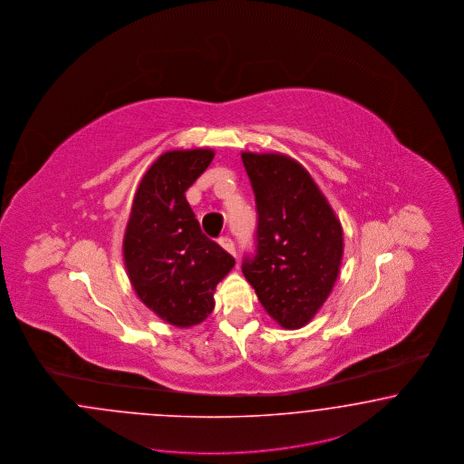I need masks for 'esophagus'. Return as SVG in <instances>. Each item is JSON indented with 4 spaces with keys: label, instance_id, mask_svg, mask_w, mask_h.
Wrapping results in <instances>:
<instances>
[{
    "label": "esophagus",
    "instance_id": "1",
    "mask_svg": "<svg viewBox=\"0 0 464 464\" xmlns=\"http://www.w3.org/2000/svg\"><path fill=\"white\" fill-rule=\"evenodd\" d=\"M218 242H220V246L224 247L227 253L236 256V244H234V240L230 239V237H222Z\"/></svg>",
    "mask_w": 464,
    "mask_h": 464
}]
</instances>
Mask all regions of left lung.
<instances>
[{"instance_id":"1","label":"left lung","mask_w":464,"mask_h":464,"mask_svg":"<svg viewBox=\"0 0 464 464\" xmlns=\"http://www.w3.org/2000/svg\"><path fill=\"white\" fill-rule=\"evenodd\" d=\"M255 191V255L242 273L282 328L305 326L328 299L343 256V230L311 174L280 153H242Z\"/></svg>"}]
</instances>
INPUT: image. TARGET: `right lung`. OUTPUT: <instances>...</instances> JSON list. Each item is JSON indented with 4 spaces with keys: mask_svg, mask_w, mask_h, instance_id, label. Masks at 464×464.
Segmentation results:
<instances>
[{
    "mask_svg": "<svg viewBox=\"0 0 464 464\" xmlns=\"http://www.w3.org/2000/svg\"><path fill=\"white\" fill-rule=\"evenodd\" d=\"M208 149L160 155L138 186L122 253L136 295L178 328L205 321L236 259L203 232L184 193L211 164Z\"/></svg>",
    "mask_w": 464,
    "mask_h": 464,
    "instance_id": "1",
    "label": "right lung"
}]
</instances>
